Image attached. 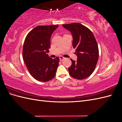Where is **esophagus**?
<instances>
[{
	"label": "esophagus",
	"instance_id": "obj_1",
	"mask_svg": "<svg viewBox=\"0 0 122 122\" xmlns=\"http://www.w3.org/2000/svg\"><path fill=\"white\" fill-rule=\"evenodd\" d=\"M65 59V57H64L63 56H60V61H62Z\"/></svg>",
	"mask_w": 122,
	"mask_h": 122
}]
</instances>
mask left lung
<instances>
[{
    "mask_svg": "<svg viewBox=\"0 0 122 122\" xmlns=\"http://www.w3.org/2000/svg\"><path fill=\"white\" fill-rule=\"evenodd\" d=\"M71 32L73 47L75 49L77 61L72 59V65L68 69L70 75L77 79L89 77L94 71L99 57L97 41L92 32L78 23L62 25Z\"/></svg>",
    "mask_w": 122,
    "mask_h": 122,
    "instance_id": "8db88e82",
    "label": "left lung"
}]
</instances>
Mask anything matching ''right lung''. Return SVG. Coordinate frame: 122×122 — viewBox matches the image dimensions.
Segmentation results:
<instances>
[{
    "mask_svg": "<svg viewBox=\"0 0 122 122\" xmlns=\"http://www.w3.org/2000/svg\"><path fill=\"white\" fill-rule=\"evenodd\" d=\"M58 26V25L38 26L25 38L23 61L29 73L39 81H48L55 76L60 58L57 56L52 59L47 53L50 48L51 36Z\"/></svg>",
    "mask_w": 122,
    "mask_h": 122,
    "instance_id": "right-lung-1",
    "label": "right lung"
}]
</instances>
